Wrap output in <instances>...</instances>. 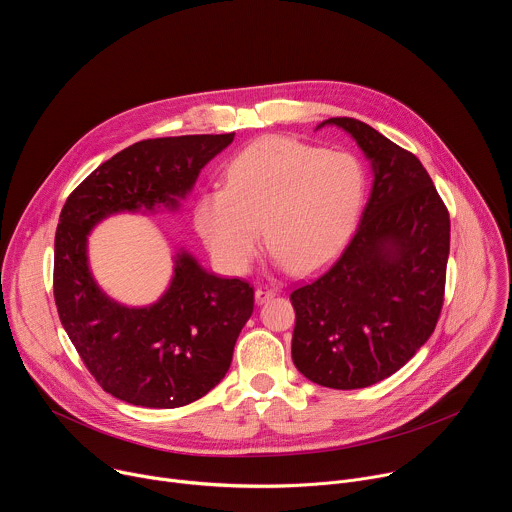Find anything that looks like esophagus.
Here are the masks:
<instances>
[{
    "instance_id": "obj_1",
    "label": "esophagus",
    "mask_w": 512,
    "mask_h": 512,
    "mask_svg": "<svg viewBox=\"0 0 512 512\" xmlns=\"http://www.w3.org/2000/svg\"><path fill=\"white\" fill-rule=\"evenodd\" d=\"M273 296H277V289L275 287H257L255 289V302L257 304H263V302H267Z\"/></svg>"
}]
</instances>
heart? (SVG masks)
Here are the masks:
<instances>
[{
  "instance_id": "1",
  "label": "heart",
  "mask_w": 512,
  "mask_h": 512,
  "mask_svg": "<svg viewBox=\"0 0 512 512\" xmlns=\"http://www.w3.org/2000/svg\"><path fill=\"white\" fill-rule=\"evenodd\" d=\"M364 192L367 174L354 154L271 135L233 158L227 188L200 196L196 223L214 259L231 273L251 267L263 227L275 267L308 275L344 249Z\"/></svg>"
}]
</instances>
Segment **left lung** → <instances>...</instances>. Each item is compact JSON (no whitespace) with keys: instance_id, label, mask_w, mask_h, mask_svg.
<instances>
[{"instance_id":"obj_1","label":"left lung","mask_w":512,"mask_h":512,"mask_svg":"<svg viewBox=\"0 0 512 512\" xmlns=\"http://www.w3.org/2000/svg\"><path fill=\"white\" fill-rule=\"evenodd\" d=\"M373 170L358 229L340 259L291 294V358L316 385L371 387L427 342L444 304L450 216L421 162L371 125L332 117Z\"/></svg>"}]
</instances>
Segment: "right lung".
<instances>
[{"instance_id": "add662e5", "label": "right lung", "mask_w": 512, "mask_h": 512, "mask_svg": "<svg viewBox=\"0 0 512 512\" xmlns=\"http://www.w3.org/2000/svg\"><path fill=\"white\" fill-rule=\"evenodd\" d=\"M233 139L235 133L137 141L89 174L60 212L54 300L62 328L97 383L125 403L174 409L221 383L253 314V287L208 273L180 247L164 294L127 306L97 283L89 237L117 214L178 212L202 168Z\"/></svg>"}]
</instances>
